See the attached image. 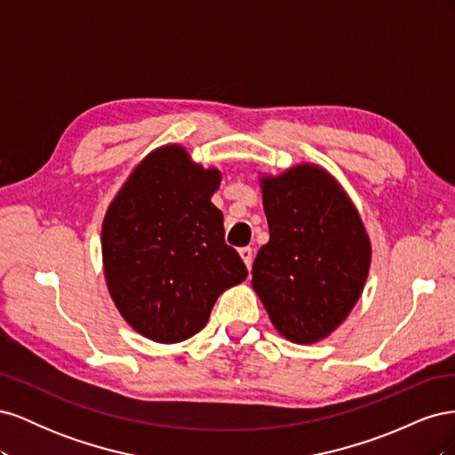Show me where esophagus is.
<instances>
[{"instance_id": "obj_1", "label": "esophagus", "mask_w": 455, "mask_h": 455, "mask_svg": "<svg viewBox=\"0 0 455 455\" xmlns=\"http://www.w3.org/2000/svg\"><path fill=\"white\" fill-rule=\"evenodd\" d=\"M239 254H241L244 264L251 267V264H252V249H251V246H243V249H239Z\"/></svg>"}]
</instances>
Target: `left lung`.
<instances>
[{
  "label": "left lung",
  "mask_w": 455,
  "mask_h": 455,
  "mask_svg": "<svg viewBox=\"0 0 455 455\" xmlns=\"http://www.w3.org/2000/svg\"><path fill=\"white\" fill-rule=\"evenodd\" d=\"M269 241L252 288L286 339L313 343L346 321L370 269V241L349 197L321 167L261 178Z\"/></svg>",
  "instance_id": "8db88e82"
}]
</instances>
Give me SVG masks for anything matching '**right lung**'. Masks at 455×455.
Here are the masks:
<instances>
[{
  "label": "right lung",
  "mask_w": 455,
  "mask_h": 455,
  "mask_svg": "<svg viewBox=\"0 0 455 455\" xmlns=\"http://www.w3.org/2000/svg\"><path fill=\"white\" fill-rule=\"evenodd\" d=\"M220 178L182 146H164L134 169L106 212L109 294L123 319L149 339L176 343L197 334L218 296L249 275L226 244L224 216L211 201Z\"/></svg>",
  "instance_id": "add662e5"
}]
</instances>
